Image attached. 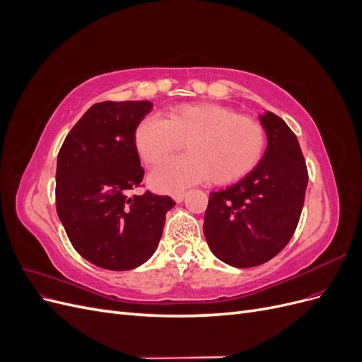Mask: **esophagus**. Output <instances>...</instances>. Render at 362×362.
Masks as SVG:
<instances>
[{
	"instance_id": "1",
	"label": "esophagus",
	"mask_w": 362,
	"mask_h": 362,
	"mask_svg": "<svg viewBox=\"0 0 362 362\" xmlns=\"http://www.w3.org/2000/svg\"><path fill=\"white\" fill-rule=\"evenodd\" d=\"M184 198H185V193H182V192H180V193H175V194H173V199H175V202H182V201H184Z\"/></svg>"
}]
</instances>
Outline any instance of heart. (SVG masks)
Wrapping results in <instances>:
<instances>
[{
	"mask_svg": "<svg viewBox=\"0 0 362 362\" xmlns=\"http://www.w3.org/2000/svg\"><path fill=\"white\" fill-rule=\"evenodd\" d=\"M182 144L189 156L164 161L149 175L154 190L181 192L208 178L213 184L238 181L264 154L266 131L258 120L210 103L177 105L166 119L149 115L134 129L136 151L146 164L163 161Z\"/></svg>",
	"mask_w": 362,
	"mask_h": 362,
	"instance_id": "1",
	"label": "heart"
}]
</instances>
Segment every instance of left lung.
<instances>
[{"label":"left lung","mask_w":362,"mask_h":362,"mask_svg":"<svg viewBox=\"0 0 362 362\" xmlns=\"http://www.w3.org/2000/svg\"><path fill=\"white\" fill-rule=\"evenodd\" d=\"M267 149L255 169L211 192L204 235L213 254L240 269L264 264L287 246L299 223L308 170L296 134L272 112L259 116Z\"/></svg>","instance_id":"8db88e82"}]
</instances>
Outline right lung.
<instances>
[{
	"mask_svg": "<svg viewBox=\"0 0 362 362\" xmlns=\"http://www.w3.org/2000/svg\"><path fill=\"white\" fill-rule=\"evenodd\" d=\"M152 110L149 101L92 105L64 139L57 157L56 208L74 249L107 270H131L154 254L169 196L140 187L145 170L134 129Z\"/></svg>",
	"mask_w": 362,
	"mask_h": 362,
	"instance_id": "right-lung-1",
	"label": "right lung"
}]
</instances>
